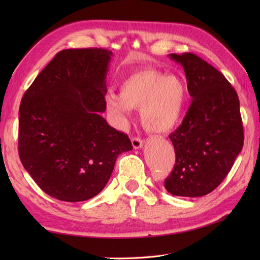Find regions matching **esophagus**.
Instances as JSON below:
<instances>
[{
	"label": "esophagus",
	"mask_w": 260,
	"mask_h": 260,
	"mask_svg": "<svg viewBox=\"0 0 260 260\" xmlns=\"http://www.w3.org/2000/svg\"><path fill=\"white\" fill-rule=\"evenodd\" d=\"M144 144V142H143L142 139H139V137H134V139H132V145L135 148V150H139Z\"/></svg>",
	"instance_id": "1"
}]
</instances>
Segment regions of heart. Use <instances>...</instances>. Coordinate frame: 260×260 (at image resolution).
Here are the masks:
<instances>
[{
	"instance_id": "obj_1",
	"label": "heart",
	"mask_w": 260,
	"mask_h": 260,
	"mask_svg": "<svg viewBox=\"0 0 260 260\" xmlns=\"http://www.w3.org/2000/svg\"><path fill=\"white\" fill-rule=\"evenodd\" d=\"M118 89V96L107 93L105 102L121 127L128 125L131 109H140L142 124L151 133H168L179 124L186 87L178 76H165L154 68L140 69L127 76Z\"/></svg>"
}]
</instances>
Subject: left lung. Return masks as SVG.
Here are the masks:
<instances>
[{
  "label": "left lung",
  "mask_w": 260,
  "mask_h": 260,
  "mask_svg": "<svg viewBox=\"0 0 260 260\" xmlns=\"http://www.w3.org/2000/svg\"><path fill=\"white\" fill-rule=\"evenodd\" d=\"M184 69L192 103L182 124L169 137L175 164L164 181L178 197L212 192L230 172L244 145L239 98L225 77L193 53H171Z\"/></svg>",
  "instance_id": "8db88e82"
}]
</instances>
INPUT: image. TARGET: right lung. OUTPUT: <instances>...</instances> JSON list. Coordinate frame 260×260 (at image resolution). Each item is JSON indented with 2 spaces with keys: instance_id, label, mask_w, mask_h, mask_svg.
Returning a JSON list of instances; mask_svg holds the SVG:
<instances>
[{
  "instance_id": "obj_1",
  "label": "right lung",
  "mask_w": 260,
  "mask_h": 260,
  "mask_svg": "<svg viewBox=\"0 0 260 260\" xmlns=\"http://www.w3.org/2000/svg\"><path fill=\"white\" fill-rule=\"evenodd\" d=\"M112 56L101 48L60 51L22 97L20 159L40 189L58 200L97 196L119 154L133 150L128 136L102 116Z\"/></svg>"
}]
</instances>
